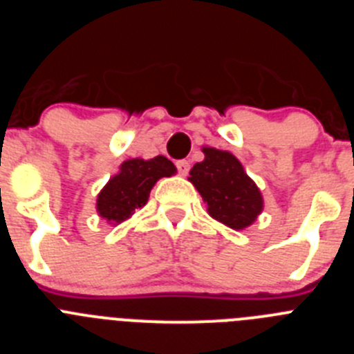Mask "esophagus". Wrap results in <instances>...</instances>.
<instances>
[{
    "label": "esophagus",
    "instance_id": "34e87169",
    "mask_svg": "<svg viewBox=\"0 0 354 354\" xmlns=\"http://www.w3.org/2000/svg\"><path fill=\"white\" fill-rule=\"evenodd\" d=\"M175 167H177V170H179L180 175H187L192 165H189V161H186V159H180V161L175 162Z\"/></svg>",
    "mask_w": 354,
    "mask_h": 354
}]
</instances>
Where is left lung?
Segmentation results:
<instances>
[{"instance_id":"1","label":"left lung","mask_w":354,"mask_h":354,"mask_svg":"<svg viewBox=\"0 0 354 354\" xmlns=\"http://www.w3.org/2000/svg\"><path fill=\"white\" fill-rule=\"evenodd\" d=\"M204 154V161L196 162L189 171V180L207 202V211L214 220L234 230L246 228L262 211L259 187L230 152L205 147Z\"/></svg>"}]
</instances>
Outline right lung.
<instances>
[{
	"mask_svg": "<svg viewBox=\"0 0 354 354\" xmlns=\"http://www.w3.org/2000/svg\"><path fill=\"white\" fill-rule=\"evenodd\" d=\"M174 174V162L165 156H156L149 161L129 159L122 162L120 171L109 179L97 196V211L104 220L120 223L147 204L150 189L161 177Z\"/></svg>",
	"mask_w": 354,
	"mask_h": 354,
	"instance_id": "obj_1",
	"label": "right lung"
}]
</instances>
